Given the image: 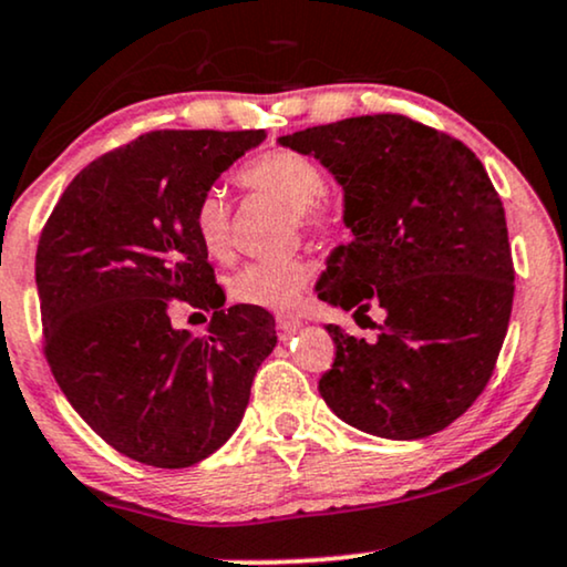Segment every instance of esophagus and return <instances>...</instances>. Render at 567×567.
I'll use <instances>...</instances> for the list:
<instances>
[{"label": "esophagus", "mask_w": 567, "mask_h": 567, "mask_svg": "<svg viewBox=\"0 0 567 567\" xmlns=\"http://www.w3.org/2000/svg\"><path fill=\"white\" fill-rule=\"evenodd\" d=\"M300 329H303V321L298 317H277V332L282 340H288V337L300 332Z\"/></svg>", "instance_id": "obj_1"}]
</instances>
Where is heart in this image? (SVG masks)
<instances>
[{
  "instance_id": "obj_1",
  "label": "heart",
  "mask_w": 567,
  "mask_h": 567,
  "mask_svg": "<svg viewBox=\"0 0 567 567\" xmlns=\"http://www.w3.org/2000/svg\"><path fill=\"white\" fill-rule=\"evenodd\" d=\"M238 181L243 188L269 193L288 204L300 225L321 221L319 200L327 193V177L311 156L292 152V148H269L243 164ZM193 233H196L200 248L214 259L230 256L233 209L225 193L214 188L196 200ZM308 279H311V267L298 256L248 261L230 279V298L243 306L285 311L296 303Z\"/></svg>"
}]
</instances>
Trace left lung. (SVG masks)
Returning a JSON list of instances; mask_svg holds the SVG:
<instances>
[{"label": "left lung", "instance_id": "8db88e82", "mask_svg": "<svg viewBox=\"0 0 567 567\" xmlns=\"http://www.w3.org/2000/svg\"><path fill=\"white\" fill-rule=\"evenodd\" d=\"M279 143L319 159L346 193L353 238L329 256L319 298L355 321L384 311L374 342L327 327L337 353L321 398L384 440L442 432L484 392L513 311L505 209L484 164L403 114L306 127Z\"/></svg>", "mask_w": 567, "mask_h": 567}]
</instances>
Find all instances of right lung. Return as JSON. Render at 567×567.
Instances as JSON below:
<instances>
[{
    "mask_svg": "<svg viewBox=\"0 0 567 567\" xmlns=\"http://www.w3.org/2000/svg\"><path fill=\"white\" fill-rule=\"evenodd\" d=\"M264 131H154L75 175L35 250L44 353L106 444L154 468H188L230 440L277 346L275 319L225 308L193 233L196 200ZM169 299L214 310L210 334L168 321Z\"/></svg>",
    "mask_w": 567,
    "mask_h": 567,
    "instance_id": "obj_1",
    "label": "right lung"
}]
</instances>
